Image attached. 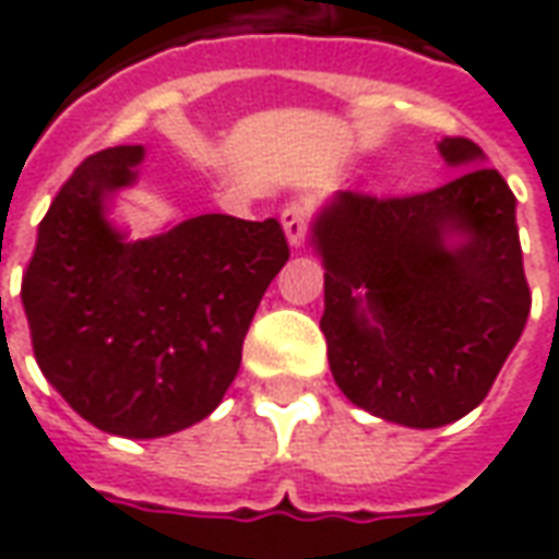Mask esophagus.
<instances>
[{
    "mask_svg": "<svg viewBox=\"0 0 559 559\" xmlns=\"http://www.w3.org/2000/svg\"><path fill=\"white\" fill-rule=\"evenodd\" d=\"M308 209L302 203H287V206L281 209V227L287 233V242L293 248H299L305 242V236H308Z\"/></svg>",
    "mask_w": 559,
    "mask_h": 559,
    "instance_id": "obj_1",
    "label": "esophagus"
}]
</instances>
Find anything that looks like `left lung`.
<instances>
[{"label": "left lung", "instance_id": "8db88e82", "mask_svg": "<svg viewBox=\"0 0 559 559\" xmlns=\"http://www.w3.org/2000/svg\"><path fill=\"white\" fill-rule=\"evenodd\" d=\"M440 155L469 170L421 194L341 191L314 224L332 377L356 407L407 428L479 407L533 302L515 194L476 167L473 140L445 138Z\"/></svg>", "mask_w": 559, "mask_h": 559}]
</instances>
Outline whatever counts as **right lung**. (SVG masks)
Masks as SVG:
<instances>
[{"mask_svg":"<svg viewBox=\"0 0 559 559\" xmlns=\"http://www.w3.org/2000/svg\"><path fill=\"white\" fill-rule=\"evenodd\" d=\"M140 160L143 146H114L80 164L44 215L20 296L50 386L95 428L152 440L218 407L290 245L275 218L233 215L131 242L107 212Z\"/></svg>","mask_w":559,"mask_h":559,"instance_id":"right-lung-1","label":"right lung"}]
</instances>
